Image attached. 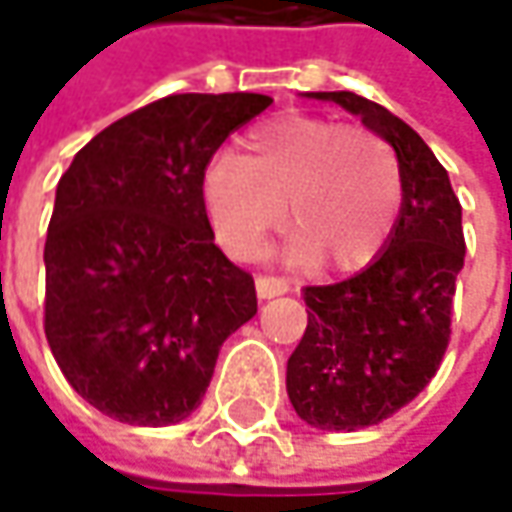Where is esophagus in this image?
Segmentation results:
<instances>
[{"label":"esophagus","instance_id":"esophagus-1","mask_svg":"<svg viewBox=\"0 0 512 512\" xmlns=\"http://www.w3.org/2000/svg\"><path fill=\"white\" fill-rule=\"evenodd\" d=\"M290 290V282L282 276H259L256 279V293L259 299H276V296H285Z\"/></svg>","mask_w":512,"mask_h":512}]
</instances>
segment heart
I'll list each match as a JSON object with an SVG mask.
<instances>
[{
  "label": "heart",
  "instance_id": "heart-1",
  "mask_svg": "<svg viewBox=\"0 0 512 512\" xmlns=\"http://www.w3.org/2000/svg\"><path fill=\"white\" fill-rule=\"evenodd\" d=\"M404 199L402 165L379 133L319 116L267 119L245 153L216 156L202 173V207L216 242L253 259L287 216L293 253L327 265H367L390 239Z\"/></svg>",
  "mask_w": 512,
  "mask_h": 512
}]
</instances>
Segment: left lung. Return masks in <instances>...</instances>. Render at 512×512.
<instances>
[{
    "mask_svg": "<svg viewBox=\"0 0 512 512\" xmlns=\"http://www.w3.org/2000/svg\"><path fill=\"white\" fill-rule=\"evenodd\" d=\"M307 96L359 116L402 165V213L387 245L356 276L305 287L307 330L287 359L299 419L353 433L413 402L442 364L464 267L462 205L433 150L399 116L350 90Z\"/></svg>",
    "mask_w": 512,
    "mask_h": 512,
    "instance_id": "1",
    "label": "left lung"
}]
</instances>
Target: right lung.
Here are the masks:
<instances>
[{
	"mask_svg": "<svg viewBox=\"0 0 512 512\" xmlns=\"http://www.w3.org/2000/svg\"><path fill=\"white\" fill-rule=\"evenodd\" d=\"M273 99L176 93L96 133L56 185L45 336L70 387L139 427L187 419L256 316L253 276L213 245L202 173Z\"/></svg>",
	"mask_w": 512,
	"mask_h": 512,
	"instance_id": "obj_1",
	"label": "right lung"
}]
</instances>
